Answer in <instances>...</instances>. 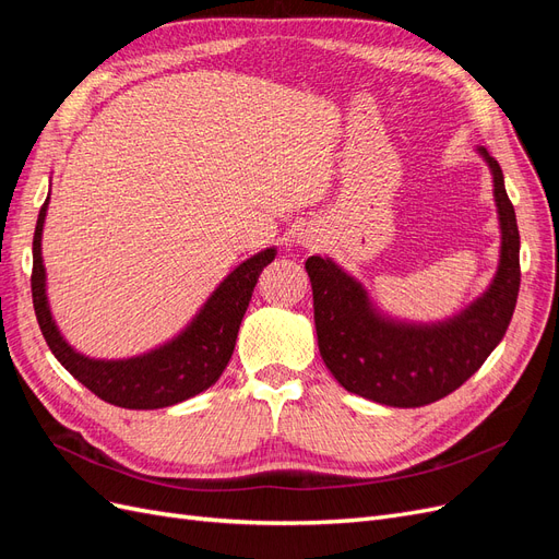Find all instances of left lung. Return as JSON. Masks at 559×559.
<instances>
[{
  "label": "left lung",
  "mask_w": 559,
  "mask_h": 559,
  "mask_svg": "<svg viewBox=\"0 0 559 559\" xmlns=\"http://www.w3.org/2000/svg\"><path fill=\"white\" fill-rule=\"evenodd\" d=\"M495 177L501 257L489 289L438 324H405L370 306L364 286L331 259L310 257L319 354L347 392L394 408H419L452 394L501 343L520 292V233L499 163L480 146Z\"/></svg>",
  "instance_id": "8db88e82"
}]
</instances>
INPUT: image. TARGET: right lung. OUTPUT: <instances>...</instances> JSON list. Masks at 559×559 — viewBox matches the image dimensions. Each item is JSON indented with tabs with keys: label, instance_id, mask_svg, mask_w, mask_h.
I'll use <instances>...</instances> for the list:
<instances>
[{
	"label": "right lung",
	"instance_id": "obj_1",
	"mask_svg": "<svg viewBox=\"0 0 559 559\" xmlns=\"http://www.w3.org/2000/svg\"><path fill=\"white\" fill-rule=\"evenodd\" d=\"M48 198L39 210L32 240V302L39 329L56 359L88 386L95 396L130 411H154L205 392L228 366L242 317L249 308L261 270L275 259V247L253 253L216 286L195 319L170 343L132 359H91L67 345L46 298V267L41 261V230Z\"/></svg>",
	"mask_w": 559,
	"mask_h": 559
}]
</instances>
